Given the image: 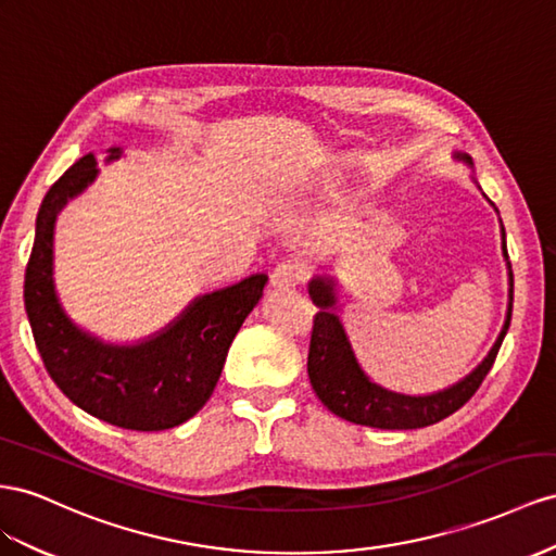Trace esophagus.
Here are the masks:
<instances>
[{
    "instance_id": "1",
    "label": "esophagus",
    "mask_w": 556,
    "mask_h": 556,
    "mask_svg": "<svg viewBox=\"0 0 556 556\" xmlns=\"http://www.w3.org/2000/svg\"><path fill=\"white\" fill-rule=\"evenodd\" d=\"M306 276H308L306 264H302L299 260H285L274 268L271 285L280 290H290V288H294V285L304 282Z\"/></svg>"
}]
</instances>
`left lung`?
I'll return each mask as SVG.
<instances>
[{
  "label": "left lung",
  "instance_id": "obj_1",
  "mask_svg": "<svg viewBox=\"0 0 556 556\" xmlns=\"http://www.w3.org/2000/svg\"><path fill=\"white\" fill-rule=\"evenodd\" d=\"M468 161V156H460ZM507 254V245H503ZM513 274H509V308L507 320L498 341L493 343L491 353L484 357L470 377H465L460 383L442 390V393L412 397L400 395L393 390H386L377 383H371L363 369L357 367L351 343L343 334V327L334 313H329L334 306V294L329 280L315 278L311 280L308 294L315 306H320V313L313 315V329H311V343H308V379L320 397L325 407L337 414L339 418H346L357 426L381 428V430H412V428H426L442 421V418L458 412L465 402H468L477 388L486 379L489 369L496 363V355L501 351V343L507 334L509 318H513Z\"/></svg>",
  "mask_w": 556,
  "mask_h": 556
}]
</instances>
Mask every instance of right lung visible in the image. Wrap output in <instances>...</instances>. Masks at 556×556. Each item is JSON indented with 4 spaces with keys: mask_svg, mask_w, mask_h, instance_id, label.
Returning a JSON list of instances; mask_svg holds the SVG:
<instances>
[{
    "mask_svg": "<svg viewBox=\"0 0 556 556\" xmlns=\"http://www.w3.org/2000/svg\"><path fill=\"white\" fill-rule=\"evenodd\" d=\"M112 156H118V149H112ZM96 173L93 154H86L41 201L25 266L27 320L49 377L77 407L126 430H168L189 421L213 395L231 341L260 304L268 276H250L201 296L166 332L140 346H104L84 334L67 320L53 292V222Z\"/></svg>",
    "mask_w": 556,
    "mask_h": 556,
    "instance_id": "1",
    "label": "right lung"
}]
</instances>
